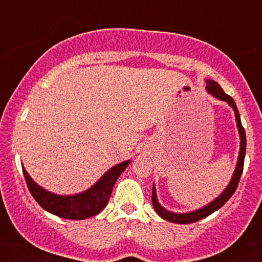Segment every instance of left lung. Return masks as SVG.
Returning a JSON list of instances; mask_svg holds the SVG:
<instances>
[{"instance_id": "8db88e82", "label": "left lung", "mask_w": 262, "mask_h": 262, "mask_svg": "<svg viewBox=\"0 0 262 262\" xmlns=\"http://www.w3.org/2000/svg\"><path fill=\"white\" fill-rule=\"evenodd\" d=\"M207 82V89L208 94H210L212 96L215 97V99L221 100V101H226L229 106L233 109L234 112V116H236V124H237V129H238L239 133V152H238V158H237V163H236V168H234V172L232 175L231 181L229 184L227 185L226 189L223 190L221 195L215 198V199L212 200L210 203H208L207 205L204 207L199 208L196 210H192V212H187V213H175V212H170V210L165 209L162 205L160 204L157 198V192H156V186L155 182H153V187H152V204L153 208H155L156 213L161 216V218L166 219L168 222H172V223H178V224H186V223H194V222L200 221V219L205 218V216L210 215V214L218 210L219 208L223 207L227 202H228L229 198L233 195V192L236 191L237 186H238V181L241 179L242 171H244V162H245V155H246V133L245 129L242 126L241 123V118H239V113L237 110L236 102L234 100L232 99L231 96L226 94V92L222 90V87L216 83L215 81L213 80H205Z\"/></svg>"}]
</instances>
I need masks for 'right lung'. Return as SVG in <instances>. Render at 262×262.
Here are the masks:
<instances>
[{
    "mask_svg": "<svg viewBox=\"0 0 262 262\" xmlns=\"http://www.w3.org/2000/svg\"><path fill=\"white\" fill-rule=\"evenodd\" d=\"M129 163L130 160L113 166L91 187L73 195H58L48 191L30 178L25 167H23V172L31 195L43 209L60 218L80 221L96 215L106 207L116 180Z\"/></svg>",
    "mask_w": 262,
    "mask_h": 262,
    "instance_id": "right-lung-1",
    "label": "right lung"
}]
</instances>
